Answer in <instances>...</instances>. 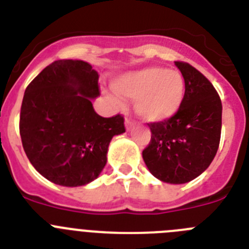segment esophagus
I'll list each match as a JSON object with an SVG mask.
<instances>
[{"mask_svg":"<svg viewBox=\"0 0 249 249\" xmlns=\"http://www.w3.org/2000/svg\"><path fill=\"white\" fill-rule=\"evenodd\" d=\"M124 123H126V128L127 129H131L132 127L135 126V122H133V121H132L131 118H128V117L126 118V122H124Z\"/></svg>","mask_w":249,"mask_h":249,"instance_id":"esophagus-1","label":"esophagus"}]
</instances>
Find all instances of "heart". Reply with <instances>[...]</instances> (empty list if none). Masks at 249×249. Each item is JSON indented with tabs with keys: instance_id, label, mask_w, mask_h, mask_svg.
<instances>
[{
	"instance_id": "b5f03b06",
	"label": "heart",
	"mask_w": 249,
	"mask_h": 249,
	"mask_svg": "<svg viewBox=\"0 0 249 249\" xmlns=\"http://www.w3.org/2000/svg\"><path fill=\"white\" fill-rule=\"evenodd\" d=\"M118 93L136 100V109L141 117L151 122L164 121L175 116L184 100L186 83L181 72L160 67H147L116 78ZM109 97L120 102L118 94Z\"/></svg>"
}]
</instances>
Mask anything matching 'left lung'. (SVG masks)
Returning a JSON list of instances; mask_svg holds the SVG:
<instances>
[{
	"label": "left lung",
	"mask_w": 249,
	"mask_h": 249,
	"mask_svg": "<svg viewBox=\"0 0 249 249\" xmlns=\"http://www.w3.org/2000/svg\"><path fill=\"white\" fill-rule=\"evenodd\" d=\"M186 94L175 116L148 123L149 144L142 152L149 172L162 182L187 183L203 173L221 140L222 102L212 83L190 63L176 61Z\"/></svg>",
	"instance_id": "8db88e82"
}]
</instances>
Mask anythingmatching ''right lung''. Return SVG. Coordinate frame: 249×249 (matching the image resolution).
I'll return each instance as SVG.
<instances>
[{
    "mask_svg": "<svg viewBox=\"0 0 249 249\" xmlns=\"http://www.w3.org/2000/svg\"><path fill=\"white\" fill-rule=\"evenodd\" d=\"M98 73L81 59H59L27 86L19 114L22 146L39 175L59 186H85L100 176L112 137L126 131L121 114L94 112Z\"/></svg>",
    "mask_w": 249,
    "mask_h": 249,
    "instance_id": "1",
    "label": "right lung"
}]
</instances>
